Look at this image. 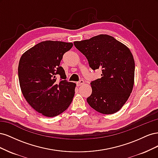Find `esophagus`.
<instances>
[{"label":"esophagus","instance_id":"obj_1","mask_svg":"<svg viewBox=\"0 0 158 158\" xmlns=\"http://www.w3.org/2000/svg\"><path fill=\"white\" fill-rule=\"evenodd\" d=\"M84 83V81L83 80H80V81H79V82H76V84H77L78 86H80V85H82Z\"/></svg>","mask_w":158,"mask_h":158}]
</instances>
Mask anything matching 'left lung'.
Wrapping results in <instances>:
<instances>
[{"label":"left lung","mask_w":158,"mask_h":158,"mask_svg":"<svg viewBox=\"0 0 158 158\" xmlns=\"http://www.w3.org/2000/svg\"><path fill=\"white\" fill-rule=\"evenodd\" d=\"M74 45L86 57L94 70L102 69V78L91 82L87 98L91 107L103 114L120 110L132 92L135 64L128 47L112 36L101 34Z\"/></svg>","instance_id":"left-lung-1"}]
</instances>
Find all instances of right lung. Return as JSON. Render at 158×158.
<instances>
[{
	"instance_id": "obj_1",
	"label": "right lung",
	"mask_w": 158,
	"mask_h": 158,
	"mask_svg": "<svg viewBox=\"0 0 158 158\" xmlns=\"http://www.w3.org/2000/svg\"><path fill=\"white\" fill-rule=\"evenodd\" d=\"M73 44L45 41L23 53L18 64V78L23 97L38 113L48 117L59 115L70 105L76 84L65 80L60 60ZM61 79L56 82V75Z\"/></svg>"
}]
</instances>
